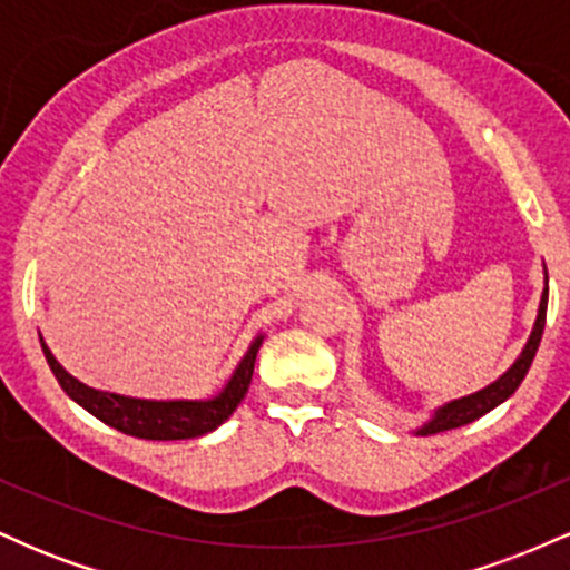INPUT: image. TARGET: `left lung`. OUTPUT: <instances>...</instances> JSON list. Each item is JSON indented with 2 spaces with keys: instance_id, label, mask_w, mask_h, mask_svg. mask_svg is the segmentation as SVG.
<instances>
[{
  "instance_id": "obj_1",
  "label": "left lung",
  "mask_w": 570,
  "mask_h": 570,
  "mask_svg": "<svg viewBox=\"0 0 570 570\" xmlns=\"http://www.w3.org/2000/svg\"><path fill=\"white\" fill-rule=\"evenodd\" d=\"M547 297H549V289H544L541 294V305H539V318H535V326L531 332V340H528L525 351L520 353V358L512 364V370L507 372V375H501L499 381L493 385H488V389L476 391L472 396H463L458 399V402H450L444 404V407L436 412L434 421L429 423V426L421 429V434H440V431H450V429H458V426H466V423L476 421V417H482L485 412H490L493 407H499L503 399H509L514 394L517 389H520L522 377L528 375V370H531L533 364V356L535 351H539V343H541V335H544V324H547Z\"/></svg>"
}]
</instances>
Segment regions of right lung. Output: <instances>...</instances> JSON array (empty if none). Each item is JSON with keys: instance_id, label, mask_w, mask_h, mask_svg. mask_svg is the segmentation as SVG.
Returning a JSON list of instances; mask_svg holds the SVG:
<instances>
[{"instance_id": "obj_1", "label": "right lung", "mask_w": 570, "mask_h": 570, "mask_svg": "<svg viewBox=\"0 0 570 570\" xmlns=\"http://www.w3.org/2000/svg\"><path fill=\"white\" fill-rule=\"evenodd\" d=\"M259 343H263V337L254 340L244 362L233 372L230 383L217 396L203 399V402H189V399H160L158 402V399H134L88 389L56 362L45 343L42 351L58 385L107 426L128 436H139V440H193V436H203L222 426L235 407L244 402L254 375V358H257Z\"/></svg>"}]
</instances>
